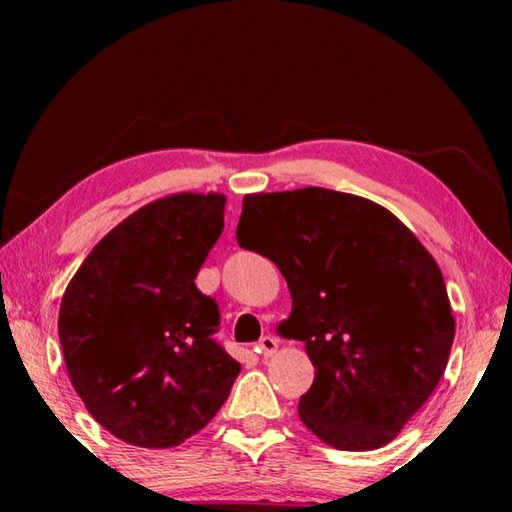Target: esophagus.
I'll list each match as a JSON object with an SVG mask.
<instances>
[{
    "label": "esophagus",
    "instance_id": "esophagus-1",
    "mask_svg": "<svg viewBox=\"0 0 512 512\" xmlns=\"http://www.w3.org/2000/svg\"><path fill=\"white\" fill-rule=\"evenodd\" d=\"M257 352L262 354V357H273V354L277 352V339H275V336H271V334L262 336V339H259V343H257Z\"/></svg>",
    "mask_w": 512,
    "mask_h": 512
}]
</instances>
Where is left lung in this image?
Returning a JSON list of instances; mask_svg holds the SVG:
<instances>
[{
  "instance_id": "1",
  "label": "left lung",
  "mask_w": 512,
  "mask_h": 512,
  "mask_svg": "<svg viewBox=\"0 0 512 512\" xmlns=\"http://www.w3.org/2000/svg\"><path fill=\"white\" fill-rule=\"evenodd\" d=\"M237 241L280 268L316 368L300 397L305 427L329 447L391 443L447 368L456 320L443 273L386 207L323 187L246 194Z\"/></svg>"
}]
</instances>
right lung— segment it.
Listing matches in <instances>:
<instances>
[{
  "label": "right lung",
  "mask_w": 512,
  "mask_h": 512,
  "mask_svg": "<svg viewBox=\"0 0 512 512\" xmlns=\"http://www.w3.org/2000/svg\"><path fill=\"white\" fill-rule=\"evenodd\" d=\"M223 194L180 192L126 216L69 280L58 336L85 409L128 445L185 443L228 400L241 363L212 334L219 309L196 289L223 232Z\"/></svg>",
  "instance_id": "right-lung-1"
}]
</instances>
